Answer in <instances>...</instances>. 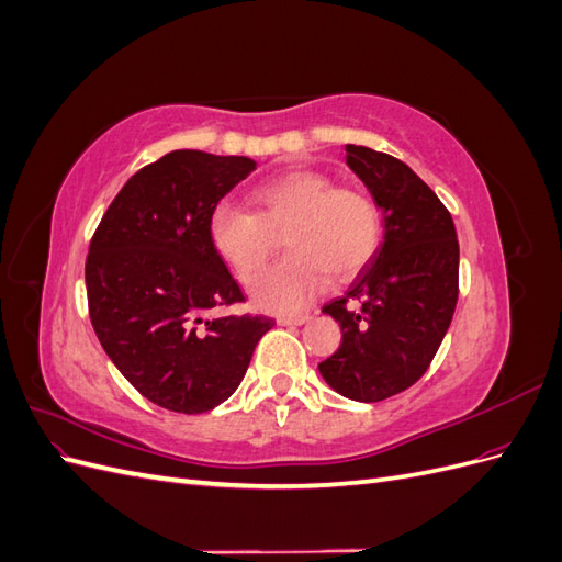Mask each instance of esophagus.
I'll return each instance as SVG.
<instances>
[{
  "instance_id": "obj_1",
  "label": "esophagus",
  "mask_w": 562,
  "mask_h": 562,
  "mask_svg": "<svg viewBox=\"0 0 562 562\" xmlns=\"http://www.w3.org/2000/svg\"><path fill=\"white\" fill-rule=\"evenodd\" d=\"M279 326H302L310 321V314H295V316H279Z\"/></svg>"
}]
</instances>
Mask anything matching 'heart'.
I'll return each mask as SVG.
<instances>
[{
	"mask_svg": "<svg viewBox=\"0 0 562 562\" xmlns=\"http://www.w3.org/2000/svg\"><path fill=\"white\" fill-rule=\"evenodd\" d=\"M255 213L220 201L209 217L215 252L241 281H250L277 248V234L291 250L250 285L258 310L291 314L304 307L330 271L349 279L361 271L382 239V213L366 192L335 187L318 171H288L250 192Z\"/></svg>",
	"mask_w": 562,
	"mask_h": 562,
	"instance_id": "b5f03b06",
	"label": "heart"
}]
</instances>
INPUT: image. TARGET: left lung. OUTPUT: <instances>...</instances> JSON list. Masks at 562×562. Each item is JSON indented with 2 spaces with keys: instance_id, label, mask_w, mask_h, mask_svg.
I'll return each instance as SVG.
<instances>
[{
  "instance_id": "left-lung-1",
  "label": "left lung",
  "mask_w": 562,
  "mask_h": 562,
  "mask_svg": "<svg viewBox=\"0 0 562 562\" xmlns=\"http://www.w3.org/2000/svg\"><path fill=\"white\" fill-rule=\"evenodd\" d=\"M347 166L382 211V244L345 297L323 307L342 345L318 363L345 398L378 403L413 386L436 356L457 304L459 244L448 209L411 166L347 145ZM349 299L362 307L347 311Z\"/></svg>"
}]
</instances>
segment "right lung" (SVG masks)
<instances>
[{"mask_svg": "<svg viewBox=\"0 0 562 562\" xmlns=\"http://www.w3.org/2000/svg\"><path fill=\"white\" fill-rule=\"evenodd\" d=\"M258 164L173 149L140 168L100 220L87 258L93 330L110 361L166 411L196 415L241 384L267 316H223L241 302L209 217Z\"/></svg>", "mask_w": 562, "mask_h": 562, "instance_id": "right-lung-1", "label": "right lung"}]
</instances>
